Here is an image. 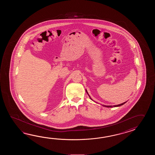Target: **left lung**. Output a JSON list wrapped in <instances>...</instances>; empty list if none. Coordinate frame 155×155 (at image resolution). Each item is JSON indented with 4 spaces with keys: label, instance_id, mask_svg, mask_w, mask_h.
Here are the masks:
<instances>
[{
    "label": "left lung",
    "instance_id": "left-lung-1",
    "mask_svg": "<svg viewBox=\"0 0 155 155\" xmlns=\"http://www.w3.org/2000/svg\"><path fill=\"white\" fill-rule=\"evenodd\" d=\"M86 92H87V91H86ZM87 94H88V95H89V94H88V93H87ZM89 97H90V99H91V100H92V99H91V97H90V96H89ZM126 103V102H124V103H122V104H119V105H114L113 106H106V105H103V106H105V107H117V106H121V105H124V104H125Z\"/></svg>",
    "mask_w": 155,
    "mask_h": 155
}]
</instances>
